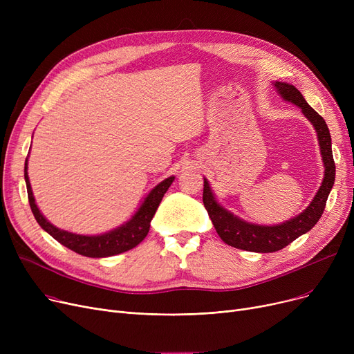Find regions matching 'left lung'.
Here are the masks:
<instances>
[{
    "mask_svg": "<svg viewBox=\"0 0 354 354\" xmlns=\"http://www.w3.org/2000/svg\"><path fill=\"white\" fill-rule=\"evenodd\" d=\"M274 87L284 100L299 106L303 115L313 123L315 132H317L320 152L323 156L324 178L320 189L313 198L310 205L300 215L286 221L284 224L272 227L250 224V222H245L225 208H222L216 202L208 180L203 179V205H205V209L208 211V215L221 239L234 248L252 252L280 251L300 235L308 232L322 218L328 194L333 188L334 178H336V165H334L331 152V136L324 119L306 102L301 93L292 84L275 82Z\"/></svg>",
    "mask_w": 354,
    "mask_h": 354,
    "instance_id": "obj_1",
    "label": "left lung"
}]
</instances>
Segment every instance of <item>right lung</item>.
<instances>
[{
	"label": "right lung",
	"instance_id": "add662e5",
	"mask_svg": "<svg viewBox=\"0 0 354 354\" xmlns=\"http://www.w3.org/2000/svg\"><path fill=\"white\" fill-rule=\"evenodd\" d=\"M27 159H26V166H24V179L27 183V194H28V202L31 211L34 214L35 221L39 222V225L48 232L55 241L68 250L77 252L84 257L90 258H103V257H111V255H118L124 251H129L135 248L138 244H140L145 239V236L149 232V228H151V221L159 207V203L166 194L167 188L171 187V183L174 182L175 176L166 178L160 183H158L156 187L149 192V195L145 198L142 202L140 208L136 211V214L130 218L127 222H124L123 225L111 230L109 232L100 234V235H79V234H73L64 230H59L57 227H54L53 224L43 216L40 212L39 207L35 205V199L31 191V185L27 174Z\"/></svg>",
	"mask_w": 354,
	"mask_h": 354
}]
</instances>
